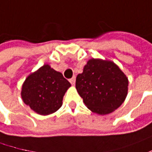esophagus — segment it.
Returning a JSON list of instances; mask_svg holds the SVG:
<instances>
[{"instance_id":"obj_1","label":"esophagus","mask_w":152,"mask_h":152,"mask_svg":"<svg viewBox=\"0 0 152 152\" xmlns=\"http://www.w3.org/2000/svg\"><path fill=\"white\" fill-rule=\"evenodd\" d=\"M69 81H70V82H71L72 85H74V84H75V82H76V76H73V77L71 78Z\"/></svg>"}]
</instances>
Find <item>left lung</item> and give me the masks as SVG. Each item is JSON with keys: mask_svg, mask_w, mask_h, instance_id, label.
Wrapping results in <instances>:
<instances>
[{"mask_svg": "<svg viewBox=\"0 0 152 152\" xmlns=\"http://www.w3.org/2000/svg\"><path fill=\"white\" fill-rule=\"evenodd\" d=\"M128 83L126 76L113 62L92 59L76 76V87L90 110L107 114L123 103Z\"/></svg>", "mask_w": 152, "mask_h": 152, "instance_id": "left-lung-1", "label": "left lung"}]
</instances>
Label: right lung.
Instances as JSON below:
<instances>
[{"mask_svg":"<svg viewBox=\"0 0 152 152\" xmlns=\"http://www.w3.org/2000/svg\"><path fill=\"white\" fill-rule=\"evenodd\" d=\"M71 83L63 75L45 65L25 80L22 97L24 103L41 115L57 111Z\"/></svg>","mask_w":152,"mask_h":152,"instance_id":"1","label":"right lung"}]
</instances>
